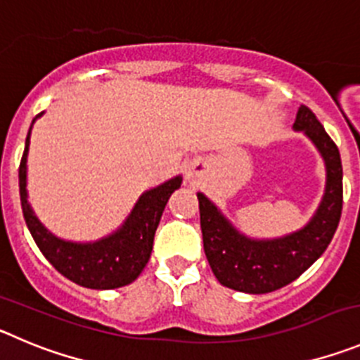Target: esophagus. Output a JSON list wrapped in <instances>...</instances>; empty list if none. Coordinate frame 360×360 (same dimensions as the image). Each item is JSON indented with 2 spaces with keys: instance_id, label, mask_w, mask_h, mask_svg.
<instances>
[{
  "instance_id": "esophagus-1",
  "label": "esophagus",
  "mask_w": 360,
  "mask_h": 360,
  "mask_svg": "<svg viewBox=\"0 0 360 360\" xmlns=\"http://www.w3.org/2000/svg\"><path fill=\"white\" fill-rule=\"evenodd\" d=\"M200 173H202V171H200V162H196V160H194V162H189L186 166V178L189 182H196L198 178H200Z\"/></svg>"
}]
</instances>
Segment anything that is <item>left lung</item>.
<instances>
[{"mask_svg":"<svg viewBox=\"0 0 360 360\" xmlns=\"http://www.w3.org/2000/svg\"><path fill=\"white\" fill-rule=\"evenodd\" d=\"M292 127L314 143L326 167L323 200L302 230L278 239H250L233 229L205 194L198 193L203 250L212 273L225 288L264 295L288 285L321 257L338 230L342 209V166L338 146L305 105L298 108Z\"/></svg>","mask_w":360,"mask_h":360,"instance_id":"1","label":"left lung"}]
</instances>
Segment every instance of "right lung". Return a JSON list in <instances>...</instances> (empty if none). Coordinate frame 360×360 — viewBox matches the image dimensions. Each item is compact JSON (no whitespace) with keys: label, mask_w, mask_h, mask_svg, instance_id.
I'll list each match as a JSON object with an SVG mask.
<instances>
[{"label":"right lung","mask_w":360,"mask_h":360,"mask_svg":"<svg viewBox=\"0 0 360 360\" xmlns=\"http://www.w3.org/2000/svg\"><path fill=\"white\" fill-rule=\"evenodd\" d=\"M35 120L32 121V124L35 123ZM30 131L32 127L26 135L25 153L19 164V194H21L26 226L42 255L60 275L84 288L115 289L134 282L150 260L158 221L166 209L169 196L182 184V176H174L162 186L146 191L139 198V202L135 203L121 229L110 236L96 243H71V240L58 239L42 226L28 203L26 157L30 148Z\"/></svg>","instance_id":"add662e5"}]
</instances>
